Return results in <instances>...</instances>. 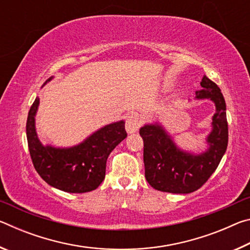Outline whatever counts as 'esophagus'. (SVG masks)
<instances>
[{
    "mask_svg": "<svg viewBox=\"0 0 250 250\" xmlns=\"http://www.w3.org/2000/svg\"><path fill=\"white\" fill-rule=\"evenodd\" d=\"M143 122V116L138 111H131L125 119V130L128 133L137 132Z\"/></svg>",
    "mask_w": 250,
    "mask_h": 250,
    "instance_id": "esophagus-1",
    "label": "esophagus"
}]
</instances>
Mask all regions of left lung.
Returning a JSON list of instances; mask_svg holds the SVG:
<instances>
[{
    "instance_id": "obj_1",
    "label": "left lung",
    "mask_w": 250,
    "mask_h": 250,
    "mask_svg": "<svg viewBox=\"0 0 250 250\" xmlns=\"http://www.w3.org/2000/svg\"><path fill=\"white\" fill-rule=\"evenodd\" d=\"M203 89L196 91V99H210L216 105L213 130L207 137L208 149L202 154L180 150L160 125H146L140 129L143 139V161L146 179L161 192L188 194L206 183L216 170L228 143L226 104L221 89L204 76Z\"/></svg>"
}]
</instances>
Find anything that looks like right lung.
Wrapping results in <instances>:
<instances>
[{
  "instance_id": "1",
  "label": "right lung",
  "mask_w": 250,
  "mask_h": 250,
  "mask_svg": "<svg viewBox=\"0 0 250 250\" xmlns=\"http://www.w3.org/2000/svg\"><path fill=\"white\" fill-rule=\"evenodd\" d=\"M39 104L40 98L37 97L29 109L26 122L28 150L36 172L46 183L61 191H94L104 180L109 154L126 137L125 121L104 125L78 146L67 149L44 146L35 130Z\"/></svg>"
}]
</instances>
